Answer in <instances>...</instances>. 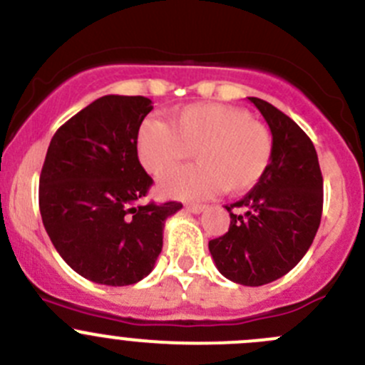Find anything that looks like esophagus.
Masks as SVG:
<instances>
[{"mask_svg": "<svg viewBox=\"0 0 365 365\" xmlns=\"http://www.w3.org/2000/svg\"><path fill=\"white\" fill-rule=\"evenodd\" d=\"M186 210L192 211V213H202V211L206 210V206H204V204H188Z\"/></svg>", "mask_w": 365, "mask_h": 365, "instance_id": "obj_1", "label": "esophagus"}]
</instances>
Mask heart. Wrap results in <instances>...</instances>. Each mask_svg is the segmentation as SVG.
Returning <instances> with one entry per match:
<instances>
[{
    "instance_id": "1",
    "label": "heart",
    "mask_w": 365,
    "mask_h": 365,
    "mask_svg": "<svg viewBox=\"0 0 365 365\" xmlns=\"http://www.w3.org/2000/svg\"><path fill=\"white\" fill-rule=\"evenodd\" d=\"M138 158L152 175H163L192 158L199 165L163 177L161 192L177 199L240 193L265 175L274 154L269 127L247 110L222 103H193L170 116L148 118L138 130Z\"/></svg>"
}]
</instances>
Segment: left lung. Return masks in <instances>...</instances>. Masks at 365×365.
Returning a JSON list of instances; mask_svg holds the SVG:
<instances>
[{
	"mask_svg": "<svg viewBox=\"0 0 365 365\" xmlns=\"http://www.w3.org/2000/svg\"><path fill=\"white\" fill-rule=\"evenodd\" d=\"M269 123L274 154L265 175L238 202L225 206L229 231L210 242L222 276L259 287L292 270L310 249L322 215V173L303 128L262 98L249 96Z\"/></svg>",
	"mask_w": 365,
	"mask_h": 365,
	"instance_id": "left-lung-1",
	"label": "left lung"
}]
</instances>
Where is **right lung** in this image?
Masks as SVG:
<instances>
[{
	"mask_svg": "<svg viewBox=\"0 0 365 365\" xmlns=\"http://www.w3.org/2000/svg\"><path fill=\"white\" fill-rule=\"evenodd\" d=\"M145 96L107 95L53 134L39 179V210L51 244L86 279L134 284L152 272L165 220L180 202H140L152 177L138 159Z\"/></svg>",
	"mask_w": 365,
	"mask_h": 365,
	"instance_id": "right-lung-1",
	"label": "right lung"
}]
</instances>
